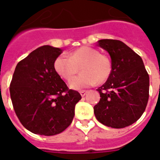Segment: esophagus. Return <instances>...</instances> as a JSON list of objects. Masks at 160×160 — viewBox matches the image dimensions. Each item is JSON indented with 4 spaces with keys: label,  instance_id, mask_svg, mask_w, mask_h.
<instances>
[{
    "label": "esophagus",
    "instance_id": "34e87169",
    "mask_svg": "<svg viewBox=\"0 0 160 160\" xmlns=\"http://www.w3.org/2000/svg\"><path fill=\"white\" fill-rule=\"evenodd\" d=\"M87 90H81V91H80V94L82 95V97H84V96L87 94Z\"/></svg>",
    "mask_w": 160,
    "mask_h": 160
}]
</instances>
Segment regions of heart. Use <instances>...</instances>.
<instances>
[{
    "instance_id": "b5f03b06",
    "label": "heart",
    "mask_w": 160,
    "mask_h": 160,
    "mask_svg": "<svg viewBox=\"0 0 160 160\" xmlns=\"http://www.w3.org/2000/svg\"><path fill=\"white\" fill-rule=\"evenodd\" d=\"M80 66L82 73L71 78L78 71ZM55 71L59 76L70 80L69 86L73 90H82L97 83L107 81L112 70L111 62L107 56L100 53L98 49L82 46L68 54H62L53 63Z\"/></svg>"
}]
</instances>
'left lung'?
Segmentation results:
<instances>
[{"label":"left lung","mask_w":160,"mask_h":160,"mask_svg":"<svg viewBox=\"0 0 160 160\" xmlns=\"http://www.w3.org/2000/svg\"><path fill=\"white\" fill-rule=\"evenodd\" d=\"M98 46L107 50L112 70L98 88L100 100L94 107L98 122L112 128L135 122L145 111L149 98V75L139 55L118 40L102 39Z\"/></svg>","instance_id":"8db88e82"}]
</instances>
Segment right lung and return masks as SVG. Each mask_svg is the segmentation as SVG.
I'll return each instance as SVG.
<instances>
[{"label": "right lung", "mask_w": 160, "mask_h": 160, "mask_svg": "<svg viewBox=\"0 0 160 160\" xmlns=\"http://www.w3.org/2000/svg\"><path fill=\"white\" fill-rule=\"evenodd\" d=\"M62 53L59 48L41 46L14 70L9 87L12 107L21 123L34 134L50 136L65 131L82 98L55 71L53 63Z\"/></svg>", "instance_id": "add662e5"}]
</instances>
